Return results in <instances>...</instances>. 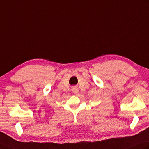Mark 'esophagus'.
Returning a JSON list of instances; mask_svg holds the SVG:
<instances>
[{"label": "esophagus", "instance_id": "34e87169", "mask_svg": "<svg viewBox=\"0 0 149 149\" xmlns=\"http://www.w3.org/2000/svg\"><path fill=\"white\" fill-rule=\"evenodd\" d=\"M72 90L74 93H75V94H77V93L79 92V88H78L77 86H72Z\"/></svg>", "mask_w": 149, "mask_h": 149}]
</instances>
